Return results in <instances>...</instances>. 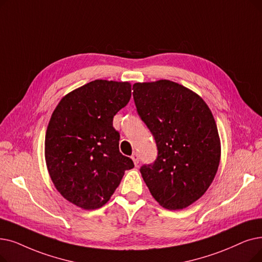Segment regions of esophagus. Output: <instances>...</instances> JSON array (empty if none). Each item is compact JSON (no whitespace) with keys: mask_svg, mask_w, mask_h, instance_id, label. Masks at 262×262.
I'll use <instances>...</instances> for the list:
<instances>
[{"mask_svg":"<svg viewBox=\"0 0 262 262\" xmlns=\"http://www.w3.org/2000/svg\"><path fill=\"white\" fill-rule=\"evenodd\" d=\"M132 159L134 161V164L137 166L139 164V154L138 153H134L132 155Z\"/></svg>","mask_w":262,"mask_h":262,"instance_id":"obj_1","label":"esophagus"}]
</instances>
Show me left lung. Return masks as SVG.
Masks as SVG:
<instances>
[{"mask_svg": "<svg viewBox=\"0 0 262 262\" xmlns=\"http://www.w3.org/2000/svg\"><path fill=\"white\" fill-rule=\"evenodd\" d=\"M133 90L157 146L156 159L141 166V176L162 207L184 209L207 191L217 172L221 141L212 112L199 95L170 80L135 83Z\"/></svg>", "mask_w": 262, "mask_h": 262, "instance_id": "obj_1", "label": "left lung"}]
</instances>
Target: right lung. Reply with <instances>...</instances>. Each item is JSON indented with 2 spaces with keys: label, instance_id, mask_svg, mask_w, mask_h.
Returning <instances> with one entry per match:
<instances>
[{
  "label": "right lung",
  "instance_id": "add662e5",
  "mask_svg": "<svg viewBox=\"0 0 262 262\" xmlns=\"http://www.w3.org/2000/svg\"><path fill=\"white\" fill-rule=\"evenodd\" d=\"M128 82L94 80L64 96L45 139L50 178L77 207L94 210L110 199L134 163L119 150L113 117L132 96Z\"/></svg>",
  "mask_w": 262,
  "mask_h": 262
}]
</instances>
